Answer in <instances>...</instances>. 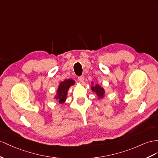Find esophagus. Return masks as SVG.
<instances>
[{"mask_svg": "<svg viewBox=\"0 0 158 158\" xmlns=\"http://www.w3.org/2000/svg\"><path fill=\"white\" fill-rule=\"evenodd\" d=\"M78 79L79 81V82L83 83L84 81V77L83 76H81V77H79L78 78Z\"/></svg>", "mask_w": 158, "mask_h": 158, "instance_id": "34e87169", "label": "esophagus"}]
</instances>
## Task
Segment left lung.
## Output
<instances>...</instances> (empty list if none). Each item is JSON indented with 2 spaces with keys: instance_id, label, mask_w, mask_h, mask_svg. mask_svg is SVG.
I'll return each instance as SVG.
<instances>
[{
  "instance_id": "8db88e82",
  "label": "left lung",
  "mask_w": 158,
  "mask_h": 158,
  "mask_svg": "<svg viewBox=\"0 0 158 158\" xmlns=\"http://www.w3.org/2000/svg\"><path fill=\"white\" fill-rule=\"evenodd\" d=\"M91 84L92 86L91 87V89L93 92L95 93L97 96H98V99L99 100L103 99L105 98V96H106V94H106V91H105L104 88L98 83L95 84L94 86L93 85L94 84V82H91Z\"/></svg>"
}]
</instances>
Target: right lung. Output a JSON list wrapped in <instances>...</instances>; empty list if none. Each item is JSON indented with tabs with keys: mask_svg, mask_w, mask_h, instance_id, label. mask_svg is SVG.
Listing matches in <instances>:
<instances>
[{
	"mask_svg": "<svg viewBox=\"0 0 158 158\" xmlns=\"http://www.w3.org/2000/svg\"><path fill=\"white\" fill-rule=\"evenodd\" d=\"M75 84V81L71 79H64L63 81L60 82L59 84L57 89L56 91V94L54 96L53 99L57 101L58 103L60 104L64 103L67 99L69 89L72 85H74Z\"/></svg>",
	"mask_w": 158,
	"mask_h": 158,
	"instance_id": "add662e5",
	"label": "right lung"
}]
</instances>
